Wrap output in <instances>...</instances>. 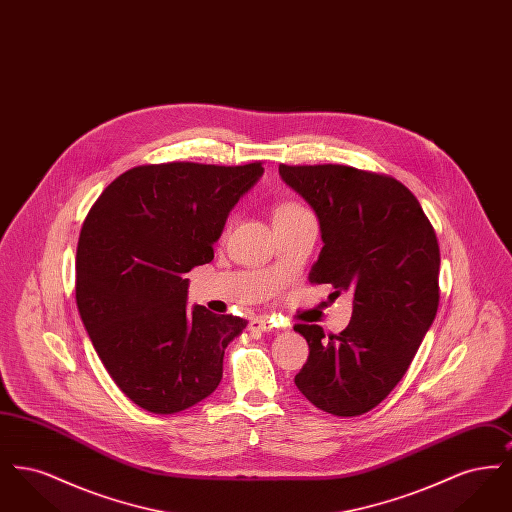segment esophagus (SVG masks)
Segmentation results:
<instances>
[{
  "label": "esophagus",
  "mask_w": 512,
  "mask_h": 512,
  "mask_svg": "<svg viewBox=\"0 0 512 512\" xmlns=\"http://www.w3.org/2000/svg\"><path fill=\"white\" fill-rule=\"evenodd\" d=\"M276 326L272 324V320H268V318H253L251 322H249V330H253V332H272Z\"/></svg>",
  "instance_id": "1"
}]
</instances>
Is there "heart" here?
<instances>
[{
	"instance_id": "obj_1",
	"label": "heart",
	"mask_w": 512,
	"mask_h": 512,
	"mask_svg": "<svg viewBox=\"0 0 512 512\" xmlns=\"http://www.w3.org/2000/svg\"><path fill=\"white\" fill-rule=\"evenodd\" d=\"M303 211H307L303 205L293 203V201H286V203H282V205H278L274 209V219L276 217H288V215H295V213H303Z\"/></svg>"
}]
</instances>
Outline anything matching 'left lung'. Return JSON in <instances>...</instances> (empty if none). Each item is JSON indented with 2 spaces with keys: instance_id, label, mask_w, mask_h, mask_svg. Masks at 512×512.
Returning a JSON list of instances; mask_svg holds the SVG:
<instances>
[{
  "instance_id": "left-lung-1",
  "label": "left lung",
  "mask_w": 512,
  "mask_h": 512,
  "mask_svg": "<svg viewBox=\"0 0 512 512\" xmlns=\"http://www.w3.org/2000/svg\"><path fill=\"white\" fill-rule=\"evenodd\" d=\"M282 180L315 209L324 247L311 284L353 295L340 334L295 324L309 343L295 386L334 416H359L405 376L439 305V245L413 192L388 174L345 165H280Z\"/></svg>"
}]
</instances>
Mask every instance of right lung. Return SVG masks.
<instances>
[{"label":"right lung","instance_id":"add662e5","mask_svg":"<svg viewBox=\"0 0 512 512\" xmlns=\"http://www.w3.org/2000/svg\"><path fill=\"white\" fill-rule=\"evenodd\" d=\"M263 163L174 161L117 176L88 211L76 247V305L99 359L149 413L174 414L217 390L224 349L247 320L186 311L192 268Z\"/></svg>","mask_w":512,"mask_h":512}]
</instances>
